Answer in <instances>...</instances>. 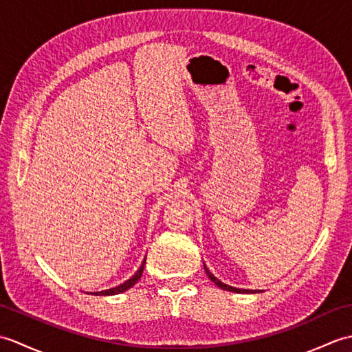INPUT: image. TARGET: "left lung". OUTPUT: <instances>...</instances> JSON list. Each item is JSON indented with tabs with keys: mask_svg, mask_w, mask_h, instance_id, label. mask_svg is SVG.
<instances>
[{
	"mask_svg": "<svg viewBox=\"0 0 352 352\" xmlns=\"http://www.w3.org/2000/svg\"><path fill=\"white\" fill-rule=\"evenodd\" d=\"M204 269H206V274L208 275V278H210L218 287H221V289H223V290H228V292H236V294H246V292H250V290H246V289H237V287L227 286V284H223L222 281H219L218 278H216V276H214L210 271H208V269H207L206 266H204ZM251 292H252V290H251Z\"/></svg>",
	"mask_w": 352,
	"mask_h": 352,
	"instance_id": "8db88e82",
	"label": "left lung"
}]
</instances>
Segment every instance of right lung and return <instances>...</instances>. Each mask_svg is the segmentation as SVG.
I'll return each mask as SVG.
<instances>
[{
	"instance_id": "obj_1",
	"label": "right lung",
	"mask_w": 352,
	"mask_h": 352,
	"mask_svg": "<svg viewBox=\"0 0 352 352\" xmlns=\"http://www.w3.org/2000/svg\"><path fill=\"white\" fill-rule=\"evenodd\" d=\"M144 267H145V261H144V263H142V266L139 267V271H138L136 274H134L130 280H126L125 283H122L121 286L113 287V289H109V290H102V292H94V295H104V296H107V295H116V294H122V292L129 290L130 287H133L134 284H136V283L140 280L142 272H144Z\"/></svg>"
}]
</instances>
